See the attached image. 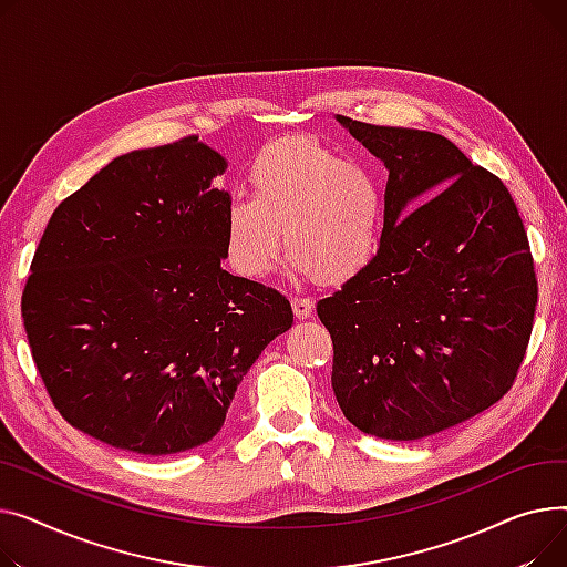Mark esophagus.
<instances>
[{"mask_svg":"<svg viewBox=\"0 0 567 567\" xmlns=\"http://www.w3.org/2000/svg\"><path fill=\"white\" fill-rule=\"evenodd\" d=\"M292 313L297 320H307L313 316V299L309 297H292Z\"/></svg>","mask_w":567,"mask_h":567,"instance_id":"obj_1","label":"esophagus"}]
</instances>
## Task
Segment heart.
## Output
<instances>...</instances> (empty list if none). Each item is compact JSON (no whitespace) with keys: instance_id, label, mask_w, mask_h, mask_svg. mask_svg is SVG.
<instances>
[{"instance_id":"1","label":"heart","mask_w":567,"mask_h":567,"mask_svg":"<svg viewBox=\"0 0 567 567\" xmlns=\"http://www.w3.org/2000/svg\"><path fill=\"white\" fill-rule=\"evenodd\" d=\"M251 196L233 194L224 215V251L240 277L260 279L281 251L318 281L339 284L378 249L386 187L375 169L318 140H279L249 169Z\"/></svg>"}]
</instances>
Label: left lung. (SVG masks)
Returning <instances> with one entry per match:
<instances>
[{"label":"left lung","instance_id":"left-lung-1","mask_svg":"<svg viewBox=\"0 0 567 567\" xmlns=\"http://www.w3.org/2000/svg\"><path fill=\"white\" fill-rule=\"evenodd\" d=\"M337 121L389 181L375 256L318 302L331 389L365 435L430 437L502 401L517 378L538 305L526 230L506 185L446 137Z\"/></svg>","mask_w":567,"mask_h":567}]
</instances>
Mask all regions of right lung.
Wrapping results in <instances>:
<instances>
[{"label":"right lung","instance_id":"1","mask_svg":"<svg viewBox=\"0 0 567 567\" xmlns=\"http://www.w3.org/2000/svg\"><path fill=\"white\" fill-rule=\"evenodd\" d=\"M226 159L185 137L125 153L56 206L22 320L59 414L142 455L210 442L258 354L292 324L275 288L221 268Z\"/></svg>","mask_w":567,"mask_h":567}]
</instances>
